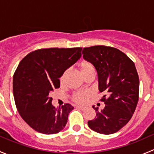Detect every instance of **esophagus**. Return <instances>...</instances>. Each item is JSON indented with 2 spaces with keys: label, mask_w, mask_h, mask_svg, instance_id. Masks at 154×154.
<instances>
[{
  "label": "esophagus",
  "mask_w": 154,
  "mask_h": 154,
  "mask_svg": "<svg viewBox=\"0 0 154 154\" xmlns=\"http://www.w3.org/2000/svg\"><path fill=\"white\" fill-rule=\"evenodd\" d=\"M77 109H81V110H85L86 109V107H85V106H77Z\"/></svg>",
  "instance_id": "1"
}]
</instances>
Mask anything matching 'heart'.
<instances>
[{"label": "heart", "mask_w": 154, "mask_h": 154, "mask_svg": "<svg viewBox=\"0 0 154 154\" xmlns=\"http://www.w3.org/2000/svg\"><path fill=\"white\" fill-rule=\"evenodd\" d=\"M80 71H81L82 74L83 76L86 75L88 73L91 72V71H94V68L93 66V65L91 63L88 61H83L80 65ZM68 74V71H66L62 75V77H60V83H64L65 80H66V75ZM90 94L89 93L87 92V91H77L75 94H73L72 99L75 103H79V104H82V103H84L86 101L87 99L89 97Z\"/></svg>", "instance_id": "1"}]
</instances>
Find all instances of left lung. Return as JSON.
Here are the masks:
<instances>
[{"mask_svg": "<svg viewBox=\"0 0 154 154\" xmlns=\"http://www.w3.org/2000/svg\"><path fill=\"white\" fill-rule=\"evenodd\" d=\"M83 57L95 68L98 89L106 94L101 100L105 107L93 109L96 116L88 126L94 132L109 135L128 123L139 100V80L134 63L119 49L103 45L85 48Z\"/></svg>", "mask_w": 154, "mask_h": 154, "instance_id": "obj_1", "label": "left lung"}]
</instances>
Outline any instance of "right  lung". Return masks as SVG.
<instances>
[{"label":"right lung","instance_id":"1","mask_svg":"<svg viewBox=\"0 0 154 154\" xmlns=\"http://www.w3.org/2000/svg\"><path fill=\"white\" fill-rule=\"evenodd\" d=\"M81 48H46L22 59L13 76L15 105L23 120L43 134L57 133L66 127L74 107L55 108L49 94L60 88L63 73L81 57Z\"/></svg>","mask_w":154,"mask_h":154}]
</instances>
